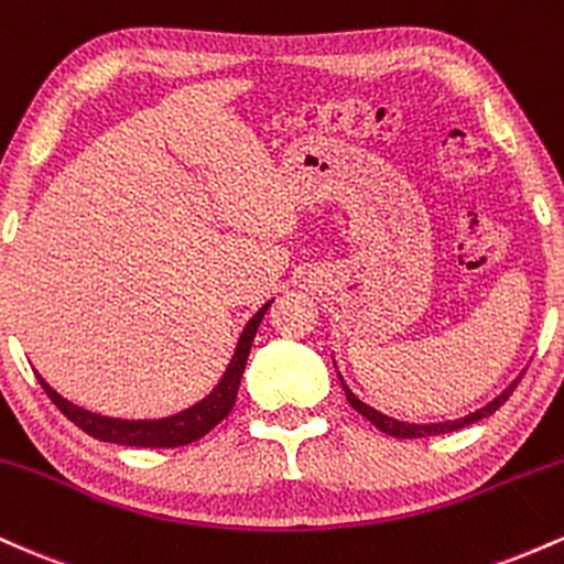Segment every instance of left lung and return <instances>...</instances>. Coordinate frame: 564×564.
<instances>
[{
    "label": "left lung",
    "instance_id": "obj_1",
    "mask_svg": "<svg viewBox=\"0 0 564 564\" xmlns=\"http://www.w3.org/2000/svg\"><path fill=\"white\" fill-rule=\"evenodd\" d=\"M339 379H341V377H339ZM517 381H520V379H514V381H511V384L507 387V390H503L501 394H498L496 400H490L488 405H482L480 411L469 413V416H464V419H456V422H440V424H405V422H398V419H390V416H384V413L373 411L371 405H366L364 400H358V398H355L352 390H349V387L345 384V381H341V387H345V394H347L349 405H352L355 411H358V413H364V416H366L368 422H371L373 426H377V430L384 432V435H392V437H408V440H411V437L445 435V432L462 430V426H469V424L480 422V419L490 416V413H496L498 408H501L503 403H507V400H509V394L514 392Z\"/></svg>",
    "mask_w": 564,
    "mask_h": 564
}]
</instances>
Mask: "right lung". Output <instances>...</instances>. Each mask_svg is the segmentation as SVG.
Returning a JSON list of instances; mask_svg holds the SVG:
<instances>
[{"label":"right lung","mask_w":564,"mask_h":564,"mask_svg":"<svg viewBox=\"0 0 564 564\" xmlns=\"http://www.w3.org/2000/svg\"><path fill=\"white\" fill-rule=\"evenodd\" d=\"M270 302L264 307L257 310V315L246 323L241 339H238L236 355H232L228 371L223 373L219 384L206 394L204 400L196 405L185 408V411L174 413V416L166 419H140V422H127V419H111V416H100V413L84 411V408L68 403L66 398H61L53 387L47 384L42 377L39 384L44 387V392L50 394V400L61 408L63 416H68L79 430L93 435L95 440H106V443H116V445H134V448H177V445H187L196 443L198 437H204L206 432H212L215 426L223 422L225 416L232 411L236 405V394L238 387H241V377L246 360H249V349L251 341H254L257 328L268 313Z\"/></svg>","instance_id":"obj_1"}]
</instances>
